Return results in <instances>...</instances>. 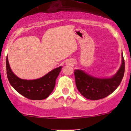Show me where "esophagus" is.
<instances>
[{
    "mask_svg": "<svg viewBox=\"0 0 131 131\" xmlns=\"http://www.w3.org/2000/svg\"><path fill=\"white\" fill-rule=\"evenodd\" d=\"M67 63V64H68V65H72V64H73V63H72V61L71 60L68 61Z\"/></svg>",
    "mask_w": 131,
    "mask_h": 131,
    "instance_id": "1",
    "label": "esophagus"
}]
</instances>
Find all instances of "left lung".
I'll use <instances>...</instances> for the list:
<instances>
[{"label": "left lung", "mask_w": 131, "mask_h": 131, "mask_svg": "<svg viewBox=\"0 0 131 131\" xmlns=\"http://www.w3.org/2000/svg\"><path fill=\"white\" fill-rule=\"evenodd\" d=\"M121 67L114 75L110 78L94 77L82 70H75V84L83 96L91 100H97L112 94L122 82L125 71L123 54Z\"/></svg>", "instance_id": "1"}]
</instances>
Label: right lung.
<instances>
[{
    "mask_svg": "<svg viewBox=\"0 0 131 131\" xmlns=\"http://www.w3.org/2000/svg\"><path fill=\"white\" fill-rule=\"evenodd\" d=\"M61 68L62 67L55 68L39 79L25 80L13 73L9 66L8 58H6L7 76L9 83L17 92L29 100H42L47 98L53 91Z\"/></svg>",
    "mask_w": 131,
    "mask_h": 131,
    "instance_id": "obj_1",
    "label": "right lung"
}]
</instances>
